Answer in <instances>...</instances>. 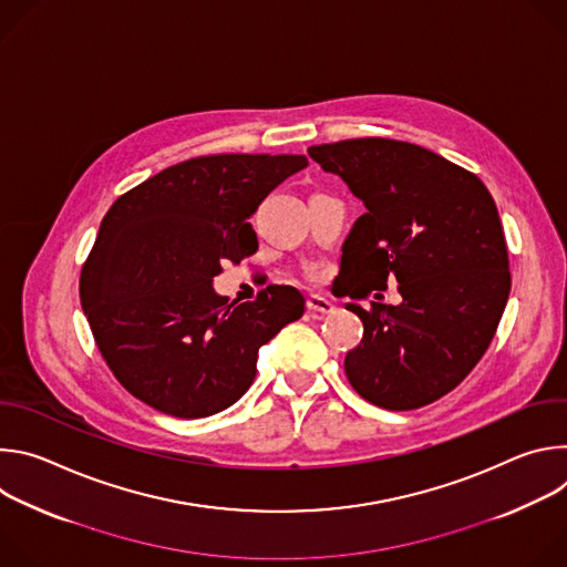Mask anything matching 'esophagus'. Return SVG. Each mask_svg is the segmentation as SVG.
Returning a JSON list of instances; mask_svg holds the SVG:
<instances>
[{
	"instance_id": "34e87169",
	"label": "esophagus",
	"mask_w": 567,
	"mask_h": 567,
	"mask_svg": "<svg viewBox=\"0 0 567 567\" xmlns=\"http://www.w3.org/2000/svg\"><path fill=\"white\" fill-rule=\"evenodd\" d=\"M307 309H309V313H313V316H330V313L337 311V307H334L332 300L322 298V296H318V293H311V296L307 298Z\"/></svg>"
}]
</instances>
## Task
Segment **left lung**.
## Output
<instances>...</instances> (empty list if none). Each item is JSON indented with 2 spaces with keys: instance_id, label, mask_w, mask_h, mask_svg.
<instances>
[{
  "instance_id": "obj_1",
  "label": "left lung",
  "mask_w": 567,
  "mask_h": 567,
  "mask_svg": "<svg viewBox=\"0 0 567 567\" xmlns=\"http://www.w3.org/2000/svg\"><path fill=\"white\" fill-rule=\"evenodd\" d=\"M316 164L363 202L341 256L343 296L399 282L401 302L346 307L363 320L346 354L352 388L388 411L451 392L487 352L512 276L498 208L473 173L392 138L311 145Z\"/></svg>"
}]
</instances>
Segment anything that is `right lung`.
Here are the masks:
<instances>
[{
	"label": "right lung",
	"instance_id": "1",
	"mask_svg": "<svg viewBox=\"0 0 567 567\" xmlns=\"http://www.w3.org/2000/svg\"><path fill=\"white\" fill-rule=\"evenodd\" d=\"M302 154L188 158L114 202L80 274V305L114 377L147 406L215 415L256 379L258 350L305 311L293 287L256 302L213 289L226 260L258 251L249 217Z\"/></svg>",
	"mask_w": 567,
	"mask_h": 567
}]
</instances>
